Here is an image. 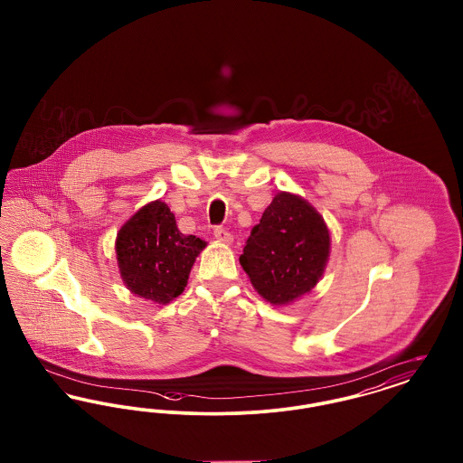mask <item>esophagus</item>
I'll list each match as a JSON object with an SVG mask.
<instances>
[{
  "label": "esophagus",
  "instance_id": "esophagus-1",
  "mask_svg": "<svg viewBox=\"0 0 463 463\" xmlns=\"http://www.w3.org/2000/svg\"><path fill=\"white\" fill-rule=\"evenodd\" d=\"M213 236H215L219 241L225 242V244H231V242H232V234H231L229 231H225L223 227H215Z\"/></svg>",
  "mask_w": 463,
  "mask_h": 463
}]
</instances>
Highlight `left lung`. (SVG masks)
Here are the masks:
<instances>
[{"mask_svg":"<svg viewBox=\"0 0 463 463\" xmlns=\"http://www.w3.org/2000/svg\"><path fill=\"white\" fill-rule=\"evenodd\" d=\"M330 257V231L307 201L278 193L251 229L240 262L259 295L287 306L317 285Z\"/></svg>","mask_w":463,"mask_h":463,"instance_id":"8db88e82","label":"left lung"}]
</instances>
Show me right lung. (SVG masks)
<instances>
[{"label": "right lung", "mask_w": 463, "mask_h": 463, "mask_svg": "<svg viewBox=\"0 0 463 463\" xmlns=\"http://www.w3.org/2000/svg\"><path fill=\"white\" fill-rule=\"evenodd\" d=\"M204 246L203 240L178 231L166 203L151 201L118 232L116 259L121 279L137 297L170 304L184 291Z\"/></svg>", "instance_id": "obj_1"}]
</instances>
